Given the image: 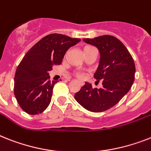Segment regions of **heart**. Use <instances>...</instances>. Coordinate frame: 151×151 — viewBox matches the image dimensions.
Listing matches in <instances>:
<instances>
[{
	"instance_id": "obj_1",
	"label": "heart",
	"mask_w": 151,
	"mask_h": 151,
	"mask_svg": "<svg viewBox=\"0 0 151 151\" xmlns=\"http://www.w3.org/2000/svg\"><path fill=\"white\" fill-rule=\"evenodd\" d=\"M93 50H96V48H94V47H93V46H86V47H84V48H83V54H86V53H87V52H91V51H93ZM77 76L79 77V78H83V73H77Z\"/></svg>"
}]
</instances>
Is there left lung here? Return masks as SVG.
Segmentation results:
<instances>
[{
  "label": "left lung",
  "mask_w": 151,
  "mask_h": 151,
  "mask_svg": "<svg viewBox=\"0 0 151 151\" xmlns=\"http://www.w3.org/2000/svg\"><path fill=\"white\" fill-rule=\"evenodd\" d=\"M83 42L99 50L100 58L94 78L97 82L102 80V87L93 89L86 82L74 97L87 110L101 113L115 106L129 92L134 81L135 64L127 48L113 36L86 38Z\"/></svg>",
  "instance_id": "8db88e82"
}]
</instances>
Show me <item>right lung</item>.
Returning <instances> with one entry per match:
<instances>
[{"instance_id": "add662e5", "label": "right lung", "mask_w": 151, "mask_h": 151, "mask_svg": "<svg viewBox=\"0 0 151 151\" xmlns=\"http://www.w3.org/2000/svg\"><path fill=\"white\" fill-rule=\"evenodd\" d=\"M80 41L64 35L51 34L26 53L14 76V96L24 111L35 115L47 109L57 83L50 81L49 71L55 65H60L68 48Z\"/></svg>"}]
</instances>
